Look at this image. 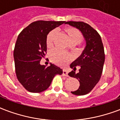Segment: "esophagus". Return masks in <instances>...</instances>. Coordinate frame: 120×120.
Listing matches in <instances>:
<instances>
[{
	"label": "esophagus",
	"mask_w": 120,
	"mask_h": 120,
	"mask_svg": "<svg viewBox=\"0 0 120 120\" xmlns=\"http://www.w3.org/2000/svg\"><path fill=\"white\" fill-rule=\"evenodd\" d=\"M63 75L67 76H68V72L66 69H63Z\"/></svg>",
	"instance_id": "1"
}]
</instances>
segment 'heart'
Listing matches in <instances>:
<instances>
[{
    "mask_svg": "<svg viewBox=\"0 0 120 120\" xmlns=\"http://www.w3.org/2000/svg\"><path fill=\"white\" fill-rule=\"evenodd\" d=\"M65 32L68 34L69 37L71 42L73 44H78L82 40V35L77 29L73 27H66L64 29ZM57 33V31L53 30L48 33L46 38V45L47 48H52L54 45V40L55 36ZM50 59L51 62L55 64L60 66H64L68 64L71 60L70 55L68 53L63 52L60 50L55 49L52 50L49 53Z\"/></svg>",
    "mask_w": 120,
    "mask_h": 120,
    "instance_id": "obj_1",
    "label": "heart"
}]
</instances>
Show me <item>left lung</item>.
<instances>
[{"label":"left lung","instance_id":"1","mask_svg":"<svg viewBox=\"0 0 120 120\" xmlns=\"http://www.w3.org/2000/svg\"><path fill=\"white\" fill-rule=\"evenodd\" d=\"M65 24L80 30L86 40V46L82 55L70 65L73 70L68 74L71 77L78 79L79 88L71 93L75 95H84L90 93L98 83L103 71L105 52L100 35L94 28L83 22L69 21ZM80 68L78 73L76 68Z\"/></svg>","mask_w":120,"mask_h":120}]
</instances>
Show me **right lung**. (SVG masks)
I'll return each instance as SVG.
<instances>
[{
    "label": "right lung",
    "mask_w": 120,
    "mask_h": 120,
    "mask_svg": "<svg viewBox=\"0 0 120 120\" xmlns=\"http://www.w3.org/2000/svg\"><path fill=\"white\" fill-rule=\"evenodd\" d=\"M65 21L38 20L20 32L15 45L13 56L17 79L31 93H41L51 85L56 75L62 69L51 64L41 65L40 62L47 53L46 38L51 30Z\"/></svg>",
    "instance_id": "1"
}]
</instances>
